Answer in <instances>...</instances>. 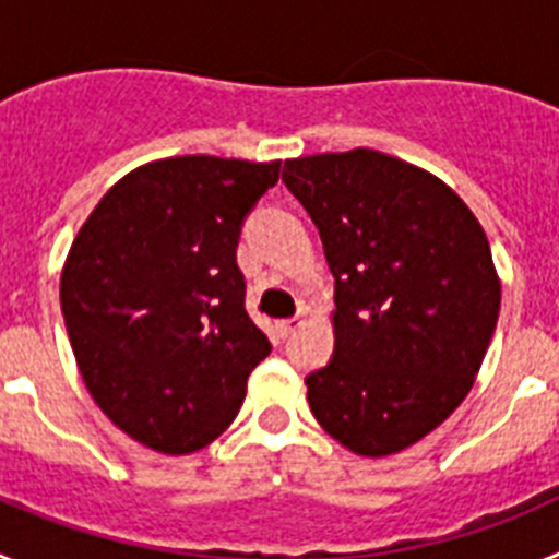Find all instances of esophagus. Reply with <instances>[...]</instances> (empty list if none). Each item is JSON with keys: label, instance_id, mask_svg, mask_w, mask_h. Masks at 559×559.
Masks as SVG:
<instances>
[{"label": "esophagus", "instance_id": "34e87169", "mask_svg": "<svg viewBox=\"0 0 559 559\" xmlns=\"http://www.w3.org/2000/svg\"><path fill=\"white\" fill-rule=\"evenodd\" d=\"M299 328H302V316H290V319L276 322V330H280V335H283V338H288V335L296 333Z\"/></svg>", "mask_w": 559, "mask_h": 559}]
</instances>
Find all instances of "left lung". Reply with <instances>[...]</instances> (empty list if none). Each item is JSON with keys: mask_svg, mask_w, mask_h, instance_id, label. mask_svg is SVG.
I'll return each mask as SVG.
<instances>
[{"mask_svg": "<svg viewBox=\"0 0 559 559\" xmlns=\"http://www.w3.org/2000/svg\"><path fill=\"white\" fill-rule=\"evenodd\" d=\"M283 181L335 276V349L305 378L310 412L358 456L403 451L456 412L490 347L487 235L445 181L369 147L288 159Z\"/></svg>", "mask_w": 559, "mask_h": 559, "instance_id": "8db88e82", "label": "left lung"}]
</instances>
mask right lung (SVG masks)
Here are the masks:
<instances>
[{
    "label": "right lung",
    "mask_w": 559,
    "mask_h": 559,
    "mask_svg": "<svg viewBox=\"0 0 559 559\" xmlns=\"http://www.w3.org/2000/svg\"><path fill=\"white\" fill-rule=\"evenodd\" d=\"M280 162L173 156L122 176L61 274L83 383L114 426L162 453L229 428L271 341L246 313L243 221Z\"/></svg>",
    "instance_id": "right-lung-1"
}]
</instances>
